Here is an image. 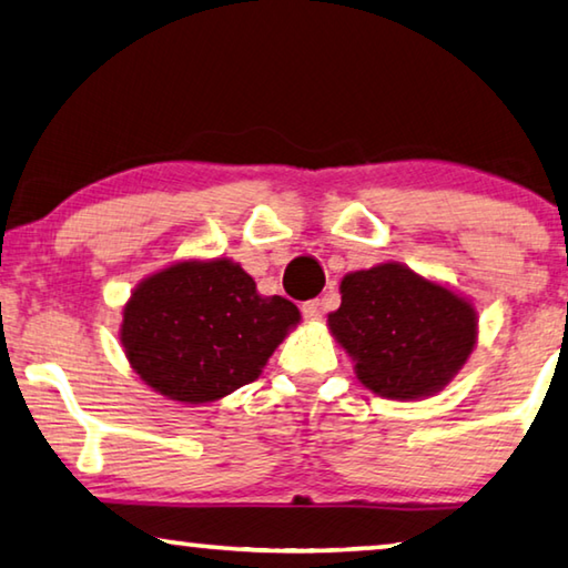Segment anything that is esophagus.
I'll return each mask as SVG.
<instances>
[{"instance_id": "1", "label": "esophagus", "mask_w": 568, "mask_h": 568, "mask_svg": "<svg viewBox=\"0 0 568 568\" xmlns=\"http://www.w3.org/2000/svg\"><path fill=\"white\" fill-rule=\"evenodd\" d=\"M303 316H306L308 321H318L321 316H324V308H321L318 301H306L303 303Z\"/></svg>"}]
</instances>
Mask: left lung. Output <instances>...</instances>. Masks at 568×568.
Masks as SVG:
<instances>
[{"label":"left lung","instance_id":"obj_1","mask_svg":"<svg viewBox=\"0 0 568 568\" xmlns=\"http://www.w3.org/2000/svg\"><path fill=\"white\" fill-rule=\"evenodd\" d=\"M328 326L357 359L359 383L395 400L442 390L477 342L469 303L397 262L346 275Z\"/></svg>","mask_w":568,"mask_h":568}]
</instances>
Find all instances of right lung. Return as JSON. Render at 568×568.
<instances>
[{"label":"right lung","mask_w":568,"mask_h":568,"mask_svg":"<svg viewBox=\"0 0 568 568\" xmlns=\"http://www.w3.org/2000/svg\"><path fill=\"white\" fill-rule=\"evenodd\" d=\"M298 321L291 301L262 298L255 281L230 260L178 262L132 293L122 344L150 387L199 405L257 379Z\"/></svg>","instance_id":"obj_1"}]
</instances>
